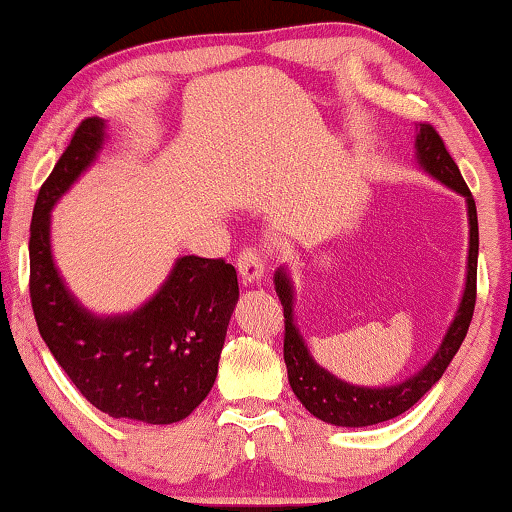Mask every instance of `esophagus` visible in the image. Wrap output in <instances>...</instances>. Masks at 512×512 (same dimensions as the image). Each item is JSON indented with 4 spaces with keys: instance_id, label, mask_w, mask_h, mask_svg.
<instances>
[{
    "instance_id": "obj_1",
    "label": "esophagus",
    "mask_w": 512,
    "mask_h": 512,
    "mask_svg": "<svg viewBox=\"0 0 512 512\" xmlns=\"http://www.w3.org/2000/svg\"><path fill=\"white\" fill-rule=\"evenodd\" d=\"M267 270V256L261 247H245L238 256V272L245 283H256L263 279Z\"/></svg>"
}]
</instances>
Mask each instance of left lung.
Instances as JSON below:
<instances>
[{
  "mask_svg": "<svg viewBox=\"0 0 512 512\" xmlns=\"http://www.w3.org/2000/svg\"><path fill=\"white\" fill-rule=\"evenodd\" d=\"M416 160H419L421 169L428 171L432 178H437L439 183H444L453 192L465 196L469 215V258L465 293H462L458 313H455L442 345H439L435 357L419 373L412 375L410 380L393 384V387H357V384L338 380L336 375L316 364V359L309 355V348L304 345L300 329L295 327L293 286H290L286 270L279 267L277 274H274V288H277V295L283 304V325H286V334H283V361H286L288 368L290 389H293L295 396L300 398V403L316 419L332 423V426H373V423L396 419V416L410 410L412 405L419 403L432 389V384L439 382V377L444 375L446 366L451 364L455 352L460 350L462 341H465L471 316H474L478 267V217L474 196H471L458 164L448 155L442 137L437 135V130L430 123H421L419 132H416Z\"/></svg>",
  "mask_w": 512,
  "mask_h": 512,
  "instance_id": "1",
  "label": "left lung"
}]
</instances>
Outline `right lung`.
Returning <instances> with one entry per match:
<instances>
[{"instance_id": "right-lung-1", "label": "right lung", "mask_w": 512, "mask_h": 512, "mask_svg": "<svg viewBox=\"0 0 512 512\" xmlns=\"http://www.w3.org/2000/svg\"><path fill=\"white\" fill-rule=\"evenodd\" d=\"M102 141L105 121L84 119L38 192L29 235L31 309L45 345L93 407L164 426L190 416L215 384L238 274L224 258L183 256L141 309L107 318L86 311L54 267L50 210L91 167Z\"/></svg>"}]
</instances>
